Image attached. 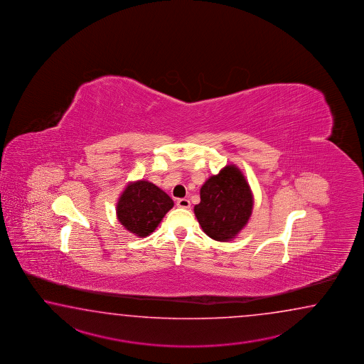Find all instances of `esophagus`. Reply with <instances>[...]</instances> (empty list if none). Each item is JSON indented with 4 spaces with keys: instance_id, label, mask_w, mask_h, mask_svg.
I'll list each match as a JSON object with an SVG mask.
<instances>
[{
    "instance_id": "34e87169",
    "label": "esophagus",
    "mask_w": 364,
    "mask_h": 364,
    "mask_svg": "<svg viewBox=\"0 0 364 364\" xmlns=\"http://www.w3.org/2000/svg\"><path fill=\"white\" fill-rule=\"evenodd\" d=\"M177 205H178L179 208H190V200L188 199H178L177 200Z\"/></svg>"
}]
</instances>
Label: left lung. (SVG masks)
Wrapping results in <instances>:
<instances>
[{
    "instance_id": "8db88e82",
    "label": "left lung",
    "mask_w": 364,
    "mask_h": 364,
    "mask_svg": "<svg viewBox=\"0 0 364 364\" xmlns=\"http://www.w3.org/2000/svg\"><path fill=\"white\" fill-rule=\"evenodd\" d=\"M254 209V193L243 171L229 164L200 187V203L193 213L212 240L229 242L238 237Z\"/></svg>"
}]
</instances>
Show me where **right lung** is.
I'll return each mask as SVG.
<instances>
[{"label":"right lung","mask_w":364,"mask_h":364,"mask_svg":"<svg viewBox=\"0 0 364 364\" xmlns=\"http://www.w3.org/2000/svg\"><path fill=\"white\" fill-rule=\"evenodd\" d=\"M173 207L174 201L168 193L155 183L139 179L124 187L117 200L116 215L127 232L144 238L155 232Z\"/></svg>","instance_id":"add662e5"}]
</instances>
